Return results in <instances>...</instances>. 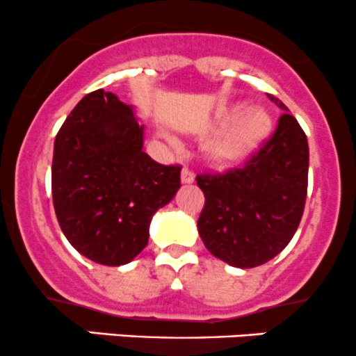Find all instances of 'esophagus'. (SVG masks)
Instances as JSON below:
<instances>
[{
  "label": "esophagus",
  "instance_id": "1",
  "mask_svg": "<svg viewBox=\"0 0 356 356\" xmlns=\"http://www.w3.org/2000/svg\"><path fill=\"white\" fill-rule=\"evenodd\" d=\"M181 181H182V184H193V182H194V172H191L189 169H182Z\"/></svg>",
  "mask_w": 356,
  "mask_h": 356
}]
</instances>
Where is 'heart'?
I'll list each match as a JSON object with an SVG mask.
<instances>
[{
	"label": "heart",
	"instance_id": "obj_1",
	"mask_svg": "<svg viewBox=\"0 0 356 356\" xmlns=\"http://www.w3.org/2000/svg\"><path fill=\"white\" fill-rule=\"evenodd\" d=\"M220 135L209 143L208 157L214 165L229 167L243 162L272 131V118L264 108L232 104L218 111Z\"/></svg>",
	"mask_w": 356,
	"mask_h": 356
}]
</instances>
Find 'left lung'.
I'll list each match as a JSON object with an SVG mask.
<instances>
[{
  "mask_svg": "<svg viewBox=\"0 0 356 356\" xmlns=\"http://www.w3.org/2000/svg\"><path fill=\"white\" fill-rule=\"evenodd\" d=\"M282 111L275 131L240 169L201 174L204 193L197 232L206 248L232 267L267 264L287 247L304 213L309 147L286 104L267 95Z\"/></svg>",
  "mask_w": 356,
  "mask_h": 356,
  "instance_id": "obj_1",
  "label": "left lung"
}]
</instances>
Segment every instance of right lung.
I'll use <instances>...</instances> for the list:
<instances>
[{"mask_svg": "<svg viewBox=\"0 0 356 356\" xmlns=\"http://www.w3.org/2000/svg\"><path fill=\"white\" fill-rule=\"evenodd\" d=\"M181 169L143 152L134 108L104 89L89 92L54 143L52 197L62 233L96 264H128L147 247L152 216L181 187Z\"/></svg>", "mask_w": 356, "mask_h": 356, "instance_id": "obj_1", "label": "right lung"}]
</instances>
